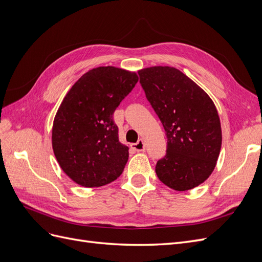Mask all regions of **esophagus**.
Returning <instances> with one entry per match:
<instances>
[{
    "label": "esophagus",
    "instance_id": "1",
    "mask_svg": "<svg viewBox=\"0 0 262 262\" xmlns=\"http://www.w3.org/2000/svg\"><path fill=\"white\" fill-rule=\"evenodd\" d=\"M132 147L137 150V152H144L145 145L143 140H139L136 144H132Z\"/></svg>",
    "mask_w": 262,
    "mask_h": 262
}]
</instances>
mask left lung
I'll return each mask as SVG.
<instances>
[{"label": "left lung", "instance_id": "left-lung-1", "mask_svg": "<svg viewBox=\"0 0 262 262\" xmlns=\"http://www.w3.org/2000/svg\"><path fill=\"white\" fill-rule=\"evenodd\" d=\"M139 75L167 138V153L155 167L158 179L176 191L198 187L215 168L222 146L215 105L199 85L176 68H145Z\"/></svg>", "mask_w": 262, "mask_h": 262}]
</instances>
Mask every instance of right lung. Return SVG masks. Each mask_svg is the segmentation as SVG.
<instances>
[{
  "label": "right lung",
  "instance_id": "obj_1",
  "mask_svg": "<svg viewBox=\"0 0 262 262\" xmlns=\"http://www.w3.org/2000/svg\"><path fill=\"white\" fill-rule=\"evenodd\" d=\"M139 81L136 72L98 67L82 75L63 98L52 125V148L62 170L93 188L121 175L129 147L120 143L113 115Z\"/></svg>",
  "mask_w": 262,
  "mask_h": 262
}]
</instances>
